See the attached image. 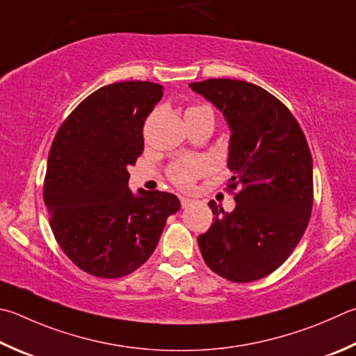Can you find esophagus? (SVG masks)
I'll use <instances>...</instances> for the list:
<instances>
[{
	"label": "esophagus",
	"instance_id": "esophagus-1",
	"mask_svg": "<svg viewBox=\"0 0 356 356\" xmlns=\"http://www.w3.org/2000/svg\"><path fill=\"white\" fill-rule=\"evenodd\" d=\"M180 204H182V207L185 209V207H188V205L193 204V199L185 197V196H180Z\"/></svg>",
	"mask_w": 356,
	"mask_h": 356
}]
</instances>
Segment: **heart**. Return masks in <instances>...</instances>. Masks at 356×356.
I'll list each match as a JSON object with an SVG mask.
<instances>
[{
  "label": "heart",
  "mask_w": 356,
  "mask_h": 356,
  "mask_svg": "<svg viewBox=\"0 0 356 356\" xmlns=\"http://www.w3.org/2000/svg\"><path fill=\"white\" fill-rule=\"evenodd\" d=\"M188 111H211L210 107L207 106H196L191 107ZM210 170L209 161L202 157H193V159H185L179 160L177 163H174L170 170V177L176 185L182 186V188H188L191 184L200 176Z\"/></svg>",
  "instance_id": "obj_1"
}]
</instances>
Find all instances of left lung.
<instances>
[{"instance_id":"obj_1","label":"left lung","mask_w":356,"mask_h":356,"mask_svg":"<svg viewBox=\"0 0 356 356\" xmlns=\"http://www.w3.org/2000/svg\"><path fill=\"white\" fill-rule=\"evenodd\" d=\"M224 115L234 211L215 200L200 254L224 279L254 282L282 266L299 244L313 209V160L299 122L266 90L236 79L190 83Z\"/></svg>"}]
</instances>
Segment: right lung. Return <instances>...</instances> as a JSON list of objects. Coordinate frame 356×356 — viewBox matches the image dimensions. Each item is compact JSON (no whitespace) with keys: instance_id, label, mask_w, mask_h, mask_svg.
Wrapping results in <instances>:
<instances>
[{"instance_id":"1","label":"right lung","mask_w":356,"mask_h":356,"mask_svg":"<svg viewBox=\"0 0 356 356\" xmlns=\"http://www.w3.org/2000/svg\"><path fill=\"white\" fill-rule=\"evenodd\" d=\"M163 96L154 82H115L77 106L56 134L43 185L57 243L86 273L116 279L156 250L180 200L129 188V166L143 152V126Z\"/></svg>"}]
</instances>
